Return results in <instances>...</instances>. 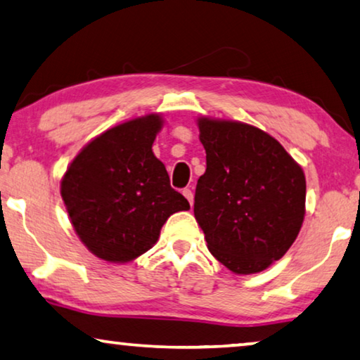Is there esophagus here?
Wrapping results in <instances>:
<instances>
[{
    "label": "esophagus",
    "instance_id": "34e87169",
    "mask_svg": "<svg viewBox=\"0 0 360 360\" xmlns=\"http://www.w3.org/2000/svg\"><path fill=\"white\" fill-rule=\"evenodd\" d=\"M182 194H184V197L187 198V200H189L191 205L194 203V194H192L191 189H184V191H182Z\"/></svg>",
    "mask_w": 360,
    "mask_h": 360
}]
</instances>
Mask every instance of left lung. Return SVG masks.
Returning a JSON list of instances; mask_svg holds the SVG:
<instances>
[{"mask_svg":"<svg viewBox=\"0 0 360 360\" xmlns=\"http://www.w3.org/2000/svg\"><path fill=\"white\" fill-rule=\"evenodd\" d=\"M207 169L194 214L218 262L250 275L280 260L305 214V176L276 139L238 121L198 120Z\"/></svg>","mask_w":360,"mask_h":360,"instance_id":"1","label":"left lung"}]
</instances>
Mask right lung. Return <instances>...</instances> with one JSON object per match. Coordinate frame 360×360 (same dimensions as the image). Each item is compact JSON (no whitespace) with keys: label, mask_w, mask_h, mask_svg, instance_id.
<instances>
[{"label":"right lung","mask_w":360,"mask_h":360,"mask_svg":"<svg viewBox=\"0 0 360 360\" xmlns=\"http://www.w3.org/2000/svg\"><path fill=\"white\" fill-rule=\"evenodd\" d=\"M162 126L158 115H147L108 129L63 176L61 197L74 231L101 260L137 259L153 248L171 214L191 208L152 152Z\"/></svg>","instance_id":"obj_1"}]
</instances>
